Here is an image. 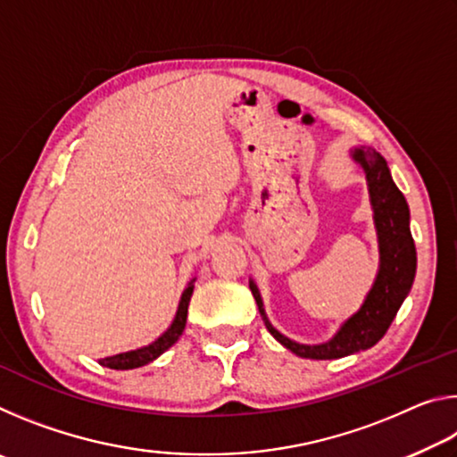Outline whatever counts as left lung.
I'll list each match as a JSON object with an SVG mask.
<instances>
[{
    "label": "left lung",
    "mask_w": 457,
    "mask_h": 457,
    "mask_svg": "<svg viewBox=\"0 0 457 457\" xmlns=\"http://www.w3.org/2000/svg\"><path fill=\"white\" fill-rule=\"evenodd\" d=\"M353 157L354 161H359L367 173L370 204H373L375 226L378 234V250H381L378 276L361 311L343 324V328L337 332V337L330 343L316 346L298 345L282 337L268 322L260 292L256 284L250 282V290L256 298L260 314L270 335L280 340L286 349L304 359H340L377 345L397 316L399 306L403 304L415 278L417 253L411 229H409V207L403 193L393 183L389 167H386V161L381 154L370 149H357L353 153Z\"/></svg>",
    "instance_id": "8db88e82"
}]
</instances>
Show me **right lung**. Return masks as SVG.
Here are the masks:
<instances>
[{
  "label": "right lung",
  "mask_w": 457,
  "mask_h": 457,
  "mask_svg": "<svg viewBox=\"0 0 457 457\" xmlns=\"http://www.w3.org/2000/svg\"><path fill=\"white\" fill-rule=\"evenodd\" d=\"M191 294H193V286L189 284L187 290L183 292L181 303H179V311H177V316H175V320L171 324V328H169L163 337H159L153 345L145 346V349L120 353V354H114V357H106V359L100 361V365H104L108 369H117V370L137 369V367L146 365V362L154 361L159 357V354H163L169 349V346L175 345V340L181 337V332L185 328V322H187V306H189Z\"/></svg>",
  "instance_id": "obj_1"
}]
</instances>
